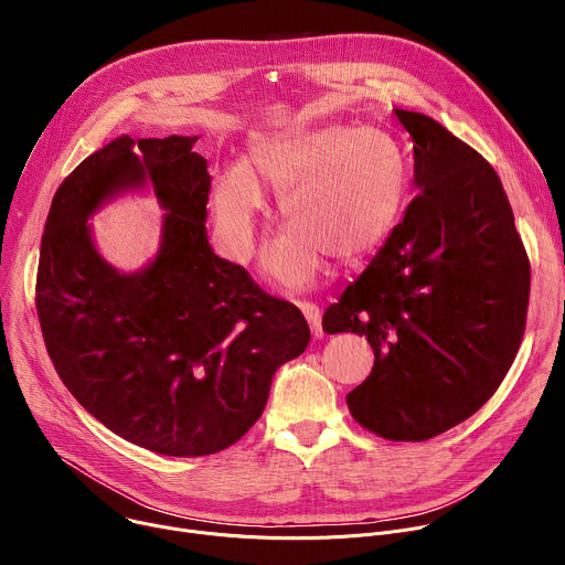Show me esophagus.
Masks as SVG:
<instances>
[{
    "mask_svg": "<svg viewBox=\"0 0 565 565\" xmlns=\"http://www.w3.org/2000/svg\"><path fill=\"white\" fill-rule=\"evenodd\" d=\"M297 306L301 308L303 317L308 319V324H310L312 335H315V338H321V335H324V331H321V310H319V306H317V303H312V301H297Z\"/></svg>",
    "mask_w": 565,
    "mask_h": 565,
    "instance_id": "obj_1",
    "label": "esophagus"
}]
</instances>
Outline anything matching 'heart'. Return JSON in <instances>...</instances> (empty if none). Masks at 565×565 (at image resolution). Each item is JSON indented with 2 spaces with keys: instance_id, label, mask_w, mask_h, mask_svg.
Here are the masks:
<instances>
[{
  "instance_id": "1",
  "label": "heart",
  "mask_w": 565,
  "mask_h": 565,
  "mask_svg": "<svg viewBox=\"0 0 565 565\" xmlns=\"http://www.w3.org/2000/svg\"><path fill=\"white\" fill-rule=\"evenodd\" d=\"M259 183L279 196L290 227L266 253L268 273L286 286H306L321 257L349 264L373 253L399 218L407 160L380 129L286 127L257 134L250 160L230 163L212 183V207L225 244L238 257L255 248L264 210Z\"/></svg>"
}]
</instances>
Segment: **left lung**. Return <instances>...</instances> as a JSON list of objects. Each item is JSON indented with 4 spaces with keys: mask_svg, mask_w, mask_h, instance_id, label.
Masks as SVG:
<instances>
[{
    "mask_svg": "<svg viewBox=\"0 0 565 565\" xmlns=\"http://www.w3.org/2000/svg\"><path fill=\"white\" fill-rule=\"evenodd\" d=\"M420 190L366 270L321 319L364 335L375 362L347 395L355 423L423 443L497 393L523 333L530 259L494 168L434 118L395 109Z\"/></svg>",
    "mask_w": 565,
    "mask_h": 565,
    "instance_id": "obj_1",
    "label": "left lung"
}]
</instances>
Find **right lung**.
I'll use <instances>...</instances> for the list:
<instances>
[{"instance_id":"1","label":"right lung","mask_w":565,"mask_h":565,"mask_svg":"<svg viewBox=\"0 0 565 565\" xmlns=\"http://www.w3.org/2000/svg\"><path fill=\"white\" fill-rule=\"evenodd\" d=\"M199 136H120L57 188L40 248L35 308L71 395L120 438L196 458L262 418L275 371L303 353L301 310L212 253V177ZM147 180L168 210L164 246L142 274H116L93 248L88 214Z\"/></svg>"}]
</instances>
